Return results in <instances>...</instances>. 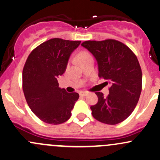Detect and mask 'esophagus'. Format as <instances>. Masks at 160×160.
Here are the masks:
<instances>
[{
    "label": "esophagus",
    "mask_w": 160,
    "mask_h": 160,
    "mask_svg": "<svg viewBox=\"0 0 160 160\" xmlns=\"http://www.w3.org/2000/svg\"><path fill=\"white\" fill-rule=\"evenodd\" d=\"M79 94L82 97H85V96H87L88 94V93L85 92V91H81V92L79 93Z\"/></svg>",
    "instance_id": "1"
}]
</instances>
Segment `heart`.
Masks as SVG:
<instances>
[{"label": "heart", "mask_w": 160, "mask_h": 160, "mask_svg": "<svg viewBox=\"0 0 160 160\" xmlns=\"http://www.w3.org/2000/svg\"><path fill=\"white\" fill-rule=\"evenodd\" d=\"M91 58H92V57L90 55V53H88L86 51L80 52V53L78 54V56H77V59H78V62H79L80 63L81 62H84V61L90 60V59Z\"/></svg>", "instance_id": "b5f03b06"}]
</instances>
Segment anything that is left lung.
Returning <instances> with one entry per match:
<instances>
[{
  "label": "left lung",
  "mask_w": 160,
  "mask_h": 160,
  "mask_svg": "<svg viewBox=\"0 0 160 160\" xmlns=\"http://www.w3.org/2000/svg\"><path fill=\"white\" fill-rule=\"evenodd\" d=\"M96 59L98 76L110 84L107 98L96 92L98 103L91 106L94 119L108 125L126 119L137 105L142 87V72L137 57L120 41H86L82 44Z\"/></svg>",
  "instance_id": "8db88e82"
}]
</instances>
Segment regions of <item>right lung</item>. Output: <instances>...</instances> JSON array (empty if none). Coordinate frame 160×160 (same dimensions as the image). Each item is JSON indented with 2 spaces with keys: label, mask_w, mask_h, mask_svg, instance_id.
Here are the masks:
<instances>
[{
  "label": "right lung",
  "mask_w": 160,
  "mask_h": 160,
  "mask_svg": "<svg viewBox=\"0 0 160 160\" xmlns=\"http://www.w3.org/2000/svg\"><path fill=\"white\" fill-rule=\"evenodd\" d=\"M81 41L52 38L31 52L22 71V89L28 107L44 122L58 125L70 118L79 98L59 88L57 78L66 72L68 61Z\"/></svg>",
  "instance_id": "right-lung-1"
}]
</instances>
